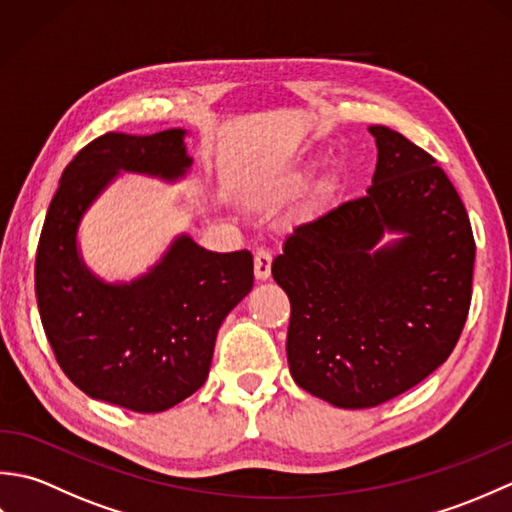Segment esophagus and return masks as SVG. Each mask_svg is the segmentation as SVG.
Listing matches in <instances>:
<instances>
[{
  "label": "esophagus",
  "mask_w": 512,
  "mask_h": 512,
  "mask_svg": "<svg viewBox=\"0 0 512 512\" xmlns=\"http://www.w3.org/2000/svg\"><path fill=\"white\" fill-rule=\"evenodd\" d=\"M270 266H273V255L266 248H257L255 253V277L257 279H268L270 277Z\"/></svg>",
  "instance_id": "34e87169"
}]
</instances>
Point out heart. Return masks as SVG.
Listing matches in <instances>:
<instances>
[{
  "label": "heart",
  "instance_id": "heart-1",
  "mask_svg": "<svg viewBox=\"0 0 512 512\" xmlns=\"http://www.w3.org/2000/svg\"><path fill=\"white\" fill-rule=\"evenodd\" d=\"M303 180V176H301V173H295V176H292L286 184H284V187H281V189H286V187H295V184H299Z\"/></svg>",
  "mask_w": 512,
  "mask_h": 512
}]
</instances>
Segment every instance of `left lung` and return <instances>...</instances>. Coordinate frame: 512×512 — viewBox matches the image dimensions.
<instances>
[{"instance_id": "1", "label": "left lung", "mask_w": 512, "mask_h": 512, "mask_svg": "<svg viewBox=\"0 0 512 512\" xmlns=\"http://www.w3.org/2000/svg\"><path fill=\"white\" fill-rule=\"evenodd\" d=\"M367 195L297 226L273 277L290 299L286 354L295 383L334 407L367 409L438 369L471 308L475 239L433 156L372 125ZM385 232H402L378 247Z\"/></svg>"}]
</instances>
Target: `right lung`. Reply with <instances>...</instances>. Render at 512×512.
Here are the masks:
<instances>
[{"label":"right lung","instance_id":"obj_1","mask_svg":"<svg viewBox=\"0 0 512 512\" xmlns=\"http://www.w3.org/2000/svg\"><path fill=\"white\" fill-rule=\"evenodd\" d=\"M189 167L184 129H165L103 134L61 173L37 246L35 292L57 363L90 398L138 413L189 398L209 376L226 314L253 288L248 250L211 253L189 235L132 284H105L83 264L81 217L118 173L178 180Z\"/></svg>","mask_w":512,"mask_h":512}]
</instances>
